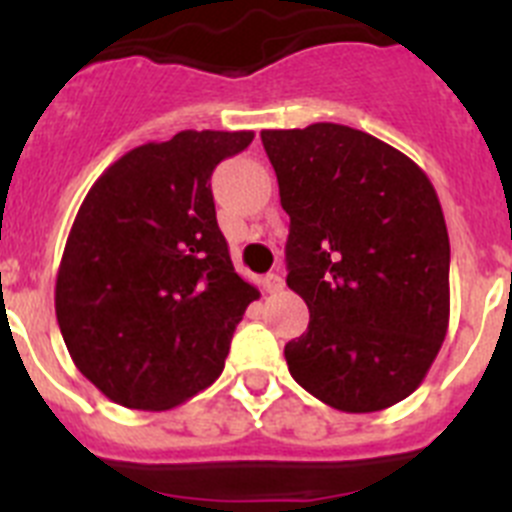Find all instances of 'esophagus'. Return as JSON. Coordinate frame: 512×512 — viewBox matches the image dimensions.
<instances>
[{"instance_id":"obj_1","label":"esophagus","mask_w":512,"mask_h":512,"mask_svg":"<svg viewBox=\"0 0 512 512\" xmlns=\"http://www.w3.org/2000/svg\"><path fill=\"white\" fill-rule=\"evenodd\" d=\"M264 289L269 292V295H274V292H282L284 289V277L282 274H266L264 277Z\"/></svg>"}]
</instances>
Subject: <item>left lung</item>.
<instances>
[{
  "mask_svg": "<svg viewBox=\"0 0 512 512\" xmlns=\"http://www.w3.org/2000/svg\"><path fill=\"white\" fill-rule=\"evenodd\" d=\"M289 215L287 284L310 325L284 346L289 374L343 413L405 400L449 328V233L418 164L361 130H264Z\"/></svg>",
  "mask_w": 512,
  "mask_h": 512,
  "instance_id": "left-lung-1",
  "label": "left lung"
}]
</instances>
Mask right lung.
<instances>
[{"label":"right lung","mask_w":512,"mask_h":512,"mask_svg":"<svg viewBox=\"0 0 512 512\" xmlns=\"http://www.w3.org/2000/svg\"><path fill=\"white\" fill-rule=\"evenodd\" d=\"M251 130H182L99 176L79 207L56 279L71 359L122 408L169 410L210 387L259 289L217 228L210 176Z\"/></svg>","instance_id":"obj_1"}]
</instances>
